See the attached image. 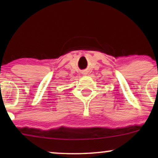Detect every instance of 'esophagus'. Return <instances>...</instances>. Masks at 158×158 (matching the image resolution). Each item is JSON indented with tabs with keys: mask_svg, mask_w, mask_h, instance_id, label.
I'll list each match as a JSON object with an SVG mask.
<instances>
[{
	"mask_svg": "<svg viewBox=\"0 0 158 158\" xmlns=\"http://www.w3.org/2000/svg\"><path fill=\"white\" fill-rule=\"evenodd\" d=\"M83 74H84V73H83Z\"/></svg>",
	"mask_w": 158,
	"mask_h": 158,
	"instance_id": "34e87169",
	"label": "esophagus"
}]
</instances>
